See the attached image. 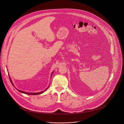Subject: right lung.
<instances>
[{"label": "right lung", "instance_id": "obj_1", "mask_svg": "<svg viewBox=\"0 0 124 124\" xmlns=\"http://www.w3.org/2000/svg\"><path fill=\"white\" fill-rule=\"evenodd\" d=\"M53 73H54V72H52V74H51V76H52V74H53ZM8 75H9V78H10V81H11V83H12V84H13V85L14 86V84H13V82H12V80H11V78H10V76H9V75L8 74ZM49 85H48V86L46 88V89L45 90H44V91H41V92H36V93H31V92H24V91H22V90H18V89H17L16 88V90H17V91H19L20 92H21V93H23V94H27V95H39V94H42L43 93H44L45 91H46L47 89V88H48V87H49ZM16 88V87H15Z\"/></svg>", "mask_w": 124, "mask_h": 124}]
</instances>
